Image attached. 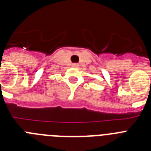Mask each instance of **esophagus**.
<instances>
[{
  "instance_id": "obj_1",
  "label": "esophagus",
  "mask_w": 151,
  "mask_h": 151,
  "mask_svg": "<svg viewBox=\"0 0 151 151\" xmlns=\"http://www.w3.org/2000/svg\"><path fill=\"white\" fill-rule=\"evenodd\" d=\"M78 66V64H76V63H74V64H73V67H74V68H77Z\"/></svg>"
}]
</instances>
